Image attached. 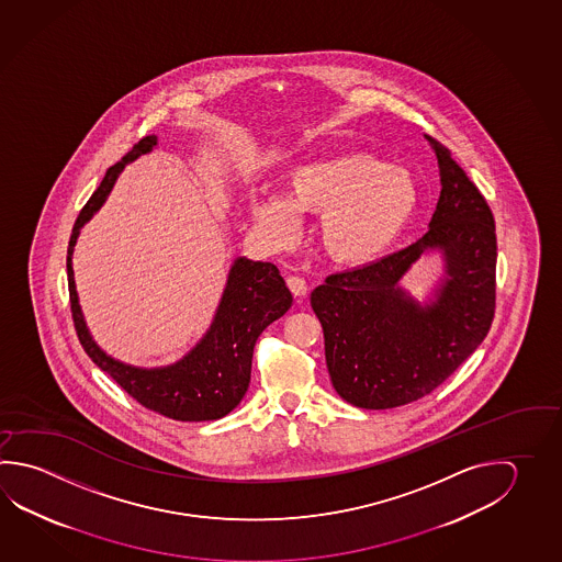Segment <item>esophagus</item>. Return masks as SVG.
<instances>
[{"label":"esophagus","mask_w":562,"mask_h":562,"mask_svg":"<svg viewBox=\"0 0 562 562\" xmlns=\"http://www.w3.org/2000/svg\"><path fill=\"white\" fill-rule=\"evenodd\" d=\"M286 285H289L291 293H293V295H295L299 301H303V299H305L308 286H306V281L303 279V277H286Z\"/></svg>","instance_id":"esophagus-1"}]
</instances>
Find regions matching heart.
Segmentation results:
<instances>
[{"instance_id": "obj_1", "label": "heart", "mask_w": 562, "mask_h": 562, "mask_svg": "<svg viewBox=\"0 0 562 562\" xmlns=\"http://www.w3.org/2000/svg\"><path fill=\"white\" fill-rule=\"evenodd\" d=\"M409 170L367 153H333L296 164L285 190H256L249 215L273 247L295 239L303 215L318 217V244L340 266H364L398 239L418 212Z\"/></svg>"}]
</instances>
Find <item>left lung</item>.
<instances>
[{
    "label": "left lung",
    "mask_w": 562,
    "mask_h": 562,
    "mask_svg": "<svg viewBox=\"0 0 562 562\" xmlns=\"http://www.w3.org/2000/svg\"><path fill=\"white\" fill-rule=\"evenodd\" d=\"M426 138L441 182L428 234L380 261L327 277L311 293L330 382L357 408H398L424 398L475 352L495 313L490 205L448 148ZM431 255L442 269L419 300L405 276Z\"/></svg>",
    "instance_id": "1"
}]
</instances>
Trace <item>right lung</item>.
<instances>
[{"label": "right lung", "instance_id": "right-lung-1", "mask_svg": "<svg viewBox=\"0 0 562 562\" xmlns=\"http://www.w3.org/2000/svg\"><path fill=\"white\" fill-rule=\"evenodd\" d=\"M156 146L158 136L154 134L134 144L133 150L121 162L106 170L101 186L75 222L67 256L72 321L82 348L92 362L144 408L180 422L220 419L239 406L249 389L257 338L293 305V295L286 289L285 279L273 263L235 257L212 325L184 357L166 367H134L106 355L87 327L75 285L72 254L82 225L106 202L124 166L133 164L143 154L153 153Z\"/></svg>", "mask_w": 562, "mask_h": 562}]
</instances>
